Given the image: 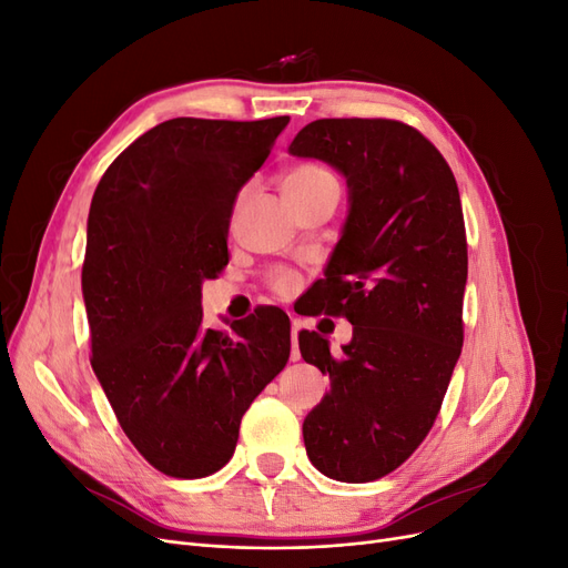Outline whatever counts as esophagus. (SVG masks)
<instances>
[{
    "label": "esophagus",
    "instance_id": "1",
    "mask_svg": "<svg viewBox=\"0 0 568 568\" xmlns=\"http://www.w3.org/2000/svg\"><path fill=\"white\" fill-rule=\"evenodd\" d=\"M298 329H301V322L298 320H291V359H298L301 351H298Z\"/></svg>",
    "mask_w": 568,
    "mask_h": 568
}]
</instances>
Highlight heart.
<instances>
[{
  "label": "heart",
  "mask_w": 568,
  "mask_h": 568,
  "mask_svg": "<svg viewBox=\"0 0 568 568\" xmlns=\"http://www.w3.org/2000/svg\"><path fill=\"white\" fill-rule=\"evenodd\" d=\"M332 178L334 175L326 173V170L320 168V165H298L294 170H288V173L284 175L282 186H284V192H294V189L313 186L317 182L332 180ZM270 286H272V291H277L280 296H288V294H294V291H296L298 277H296L294 272H288V270H277L270 277Z\"/></svg>",
  "instance_id": "heart-1"
}]
</instances>
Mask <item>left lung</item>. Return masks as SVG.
<instances>
[{
    "instance_id": "obj_1",
    "label": "left lung",
    "mask_w": 568,
    "mask_h": 568,
    "mask_svg": "<svg viewBox=\"0 0 568 568\" xmlns=\"http://www.w3.org/2000/svg\"><path fill=\"white\" fill-rule=\"evenodd\" d=\"M288 153L320 159L348 184V217L317 311L343 315V355L301 332L305 363L329 374V393L303 422L315 467L343 484L376 480L415 453L438 417L462 353L467 234L450 165L400 120L322 118Z\"/></svg>"
}]
</instances>
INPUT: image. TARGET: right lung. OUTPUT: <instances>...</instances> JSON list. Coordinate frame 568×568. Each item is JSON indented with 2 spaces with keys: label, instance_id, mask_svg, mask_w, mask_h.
<instances>
[{
  "label": "right lung",
  "instance_id": "add662e5",
  "mask_svg": "<svg viewBox=\"0 0 568 568\" xmlns=\"http://www.w3.org/2000/svg\"><path fill=\"white\" fill-rule=\"evenodd\" d=\"M288 115L173 118L134 140L99 180L82 296L92 369L142 457L175 478L225 467L244 412L291 353L280 307L201 324V284L227 265L234 201Z\"/></svg>",
  "mask_w": 568,
  "mask_h": 568
}]
</instances>
